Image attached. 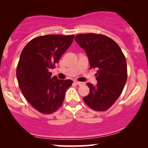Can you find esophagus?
<instances>
[{"mask_svg": "<svg viewBox=\"0 0 148 148\" xmlns=\"http://www.w3.org/2000/svg\"><path fill=\"white\" fill-rule=\"evenodd\" d=\"M75 84H77V85H78V86H83V85H84V82H75Z\"/></svg>", "mask_w": 148, "mask_h": 148, "instance_id": "obj_1", "label": "esophagus"}]
</instances>
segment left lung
Listing matches in <instances>:
<instances>
[{
    "mask_svg": "<svg viewBox=\"0 0 148 148\" xmlns=\"http://www.w3.org/2000/svg\"><path fill=\"white\" fill-rule=\"evenodd\" d=\"M75 40L86 51L90 69L97 68L96 86L88 83L90 94L84 97L88 106L96 111H106L122 93L127 79L124 54L114 40L102 34H79Z\"/></svg>",
    "mask_w": 148,
    "mask_h": 148,
    "instance_id": "obj_1",
    "label": "left lung"
}]
</instances>
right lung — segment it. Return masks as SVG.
Here are the masks:
<instances>
[{"instance_id": "right-lung-1", "label": "right lung", "mask_w": 148, "mask_h": 148, "mask_svg": "<svg viewBox=\"0 0 148 148\" xmlns=\"http://www.w3.org/2000/svg\"><path fill=\"white\" fill-rule=\"evenodd\" d=\"M74 35L38 36L26 44L17 66V79L22 94L38 112L52 114L63 103L73 81L52 77L61 56L69 48Z\"/></svg>"}]
</instances>
